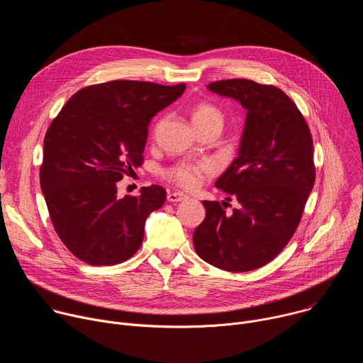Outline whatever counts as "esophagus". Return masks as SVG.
<instances>
[{"label":"esophagus","mask_w":363,"mask_h":363,"mask_svg":"<svg viewBox=\"0 0 363 363\" xmlns=\"http://www.w3.org/2000/svg\"><path fill=\"white\" fill-rule=\"evenodd\" d=\"M186 198H188V195H185L182 192H169L168 194V201L169 202H179V201H184Z\"/></svg>","instance_id":"obj_1"}]
</instances>
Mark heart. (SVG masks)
Returning <instances> with one entry per match:
<instances>
[{
	"label": "heart",
	"instance_id": "obj_1",
	"mask_svg": "<svg viewBox=\"0 0 363 363\" xmlns=\"http://www.w3.org/2000/svg\"><path fill=\"white\" fill-rule=\"evenodd\" d=\"M224 116L221 111L210 103H199L192 111V122L196 126H202L206 123L218 122L223 125ZM214 172V167L208 161H198V162H181L175 167L164 171V177L174 182L175 185L184 189L196 188L205 177H208Z\"/></svg>",
	"mask_w": 363,
	"mask_h": 363
}]
</instances>
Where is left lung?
Listing matches in <instances>:
<instances>
[{
    "label": "left lung",
    "instance_id": "left-lung-1",
    "mask_svg": "<svg viewBox=\"0 0 363 363\" xmlns=\"http://www.w3.org/2000/svg\"><path fill=\"white\" fill-rule=\"evenodd\" d=\"M208 90L247 111L238 157L216 182L240 205L227 214V202L202 201L206 214L194 247L214 267L251 272L277 257L298 227L316 178L313 139L294 101L276 86L230 79Z\"/></svg>",
    "mask_w": 363,
    "mask_h": 363
}]
</instances>
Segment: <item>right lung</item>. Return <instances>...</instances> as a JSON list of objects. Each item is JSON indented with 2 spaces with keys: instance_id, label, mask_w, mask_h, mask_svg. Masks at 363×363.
<instances>
[{
  "instance_id": "add662e5",
  "label": "right lung",
  "mask_w": 363,
  "mask_h": 363,
  "mask_svg": "<svg viewBox=\"0 0 363 363\" xmlns=\"http://www.w3.org/2000/svg\"><path fill=\"white\" fill-rule=\"evenodd\" d=\"M184 90L138 80L87 86L48 126L40 185L59 238L82 262L119 264L142 245L145 221L167 191L150 185L119 198L116 182L143 164L150 119Z\"/></svg>"
}]
</instances>
